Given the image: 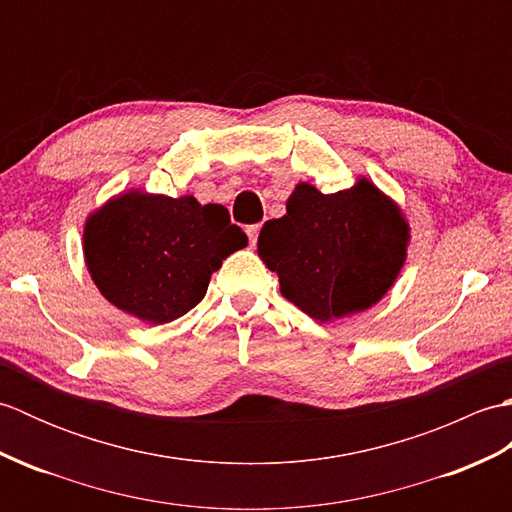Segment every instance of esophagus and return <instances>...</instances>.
<instances>
[{
  "instance_id": "esophagus-1",
  "label": "esophagus",
  "mask_w": 512,
  "mask_h": 512,
  "mask_svg": "<svg viewBox=\"0 0 512 512\" xmlns=\"http://www.w3.org/2000/svg\"><path fill=\"white\" fill-rule=\"evenodd\" d=\"M259 231H262V226H259V224H253V226H248V228H246L248 239H250V246H255V244H257V235H259Z\"/></svg>"
}]
</instances>
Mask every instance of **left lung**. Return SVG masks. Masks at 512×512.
<instances>
[{
  "label": "left lung",
  "mask_w": 512,
  "mask_h": 512,
  "mask_svg": "<svg viewBox=\"0 0 512 512\" xmlns=\"http://www.w3.org/2000/svg\"><path fill=\"white\" fill-rule=\"evenodd\" d=\"M409 233L398 202L365 176L336 193L299 182L286 215L264 224L257 255L277 273L281 295L328 323L387 295L405 266Z\"/></svg>",
  "instance_id": "8db88e82"
}]
</instances>
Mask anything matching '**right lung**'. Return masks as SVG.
Masks as SVG:
<instances>
[{
  "label": "right lung",
  "instance_id": "right-lung-1",
  "mask_svg": "<svg viewBox=\"0 0 512 512\" xmlns=\"http://www.w3.org/2000/svg\"><path fill=\"white\" fill-rule=\"evenodd\" d=\"M248 237L222 204L129 189L94 209L83 257L101 295L143 323H169L198 306L211 275Z\"/></svg>",
  "mask_w": 512,
  "mask_h": 512
}]
</instances>
